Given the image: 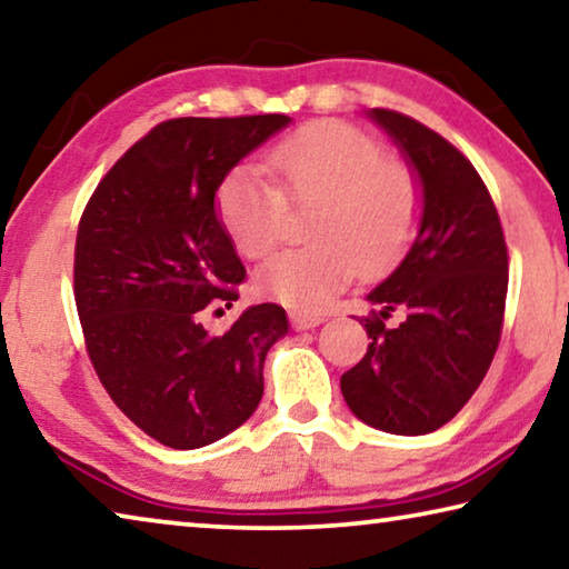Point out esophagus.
I'll list each match as a JSON object with an SVG mask.
<instances>
[{
    "instance_id": "34e87169",
    "label": "esophagus",
    "mask_w": 569,
    "mask_h": 569,
    "mask_svg": "<svg viewBox=\"0 0 569 569\" xmlns=\"http://www.w3.org/2000/svg\"><path fill=\"white\" fill-rule=\"evenodd\" d=\"M288 319H291V327L296 331L313 329V327H319V323L323 321L321 317H311V313H301V311H291V313H288Z\"/></svg>"
}]
</instances>
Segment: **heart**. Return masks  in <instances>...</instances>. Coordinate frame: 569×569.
I'll return each mask as SVG.
<instances>
[{"label":"heart","instance_id":"heart-1","mask_svg":"<svg viewBox=\"0 0 569 569\" xmlns=\"http://www.w3.org/2000/svg\"><path fill=\"white\" fill-rule=\"evenodd\" d=\"M266 169L236 167L214 192L232 246L266 258L283 240L291 210L317 207L311 248L286 250L256 273L260 296L313 313L355 281L398 263L415 238L422 189L415 171L387 159L382 143L339 121L303 126L268 151Z\"/></svg>","mask_w":569,"mask_h":569}]
</instances>
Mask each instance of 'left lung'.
<instances>
[{"label":"left lung","mask_w":569,"mask_h":569,"mask_svg":"<svg viewBox=\"0 0 569 569\" xmlns=\"http://www.w3.org/2000/svg\"><path fill=\"white\" fill-rule=\"evenodd\" d=\"M422 182L418 238L390 278L367 296L372 339L341 375L359 420L395 436L443 428L479 390L503 327L509 252L489 189L453 143L410 116L372 108ZM395 310L400 325H387Z\"/></svg>","instance_id":"obj_1"}]
</instances>
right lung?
<instances>
[{
    "mask_svg": "<svg viewBox=\"0 0 569 569\" xmlns=\"http://www.w3.org/2000/svg\"><path fill=\"white\" fill-rule=\"evenodd\" d=\"M288 121H161L108 169L80 214L73 293L90 365L116 408L167 448L214 443L263 398L266 355L288 331L283 306H250L224 333L202 317L238 301L246 281L214 214L218 184Z\"/></svg>",
    "mask_w": 569,
    "mask_h": 569,
    "instance_id": "obj_1",
    "label": "right lung"
}]
</instances>
